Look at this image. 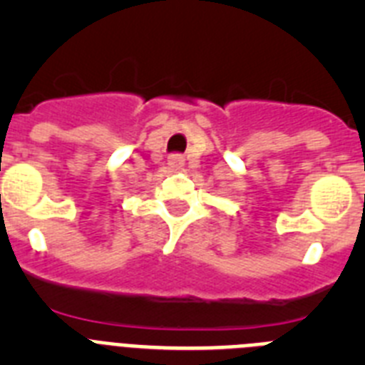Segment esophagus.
<instances>
[{
  "instance_id": "34e87169",
  "label": "esophagus",
  "mask_w": 365,
  "mask_h": 365,
  "mask_svg": "<svg viewBox=\"0 0 365 365\" xmlns=\"http://www.w3.org/2000/svg\"><path fill=\"white\" fill-rule=\"evenodd\" d=\"M182 164H185V157H182L180 153H172L170 157H168V166L170 168H175L177 170V168H180Z\"/></svg>"
}]
</instances>
